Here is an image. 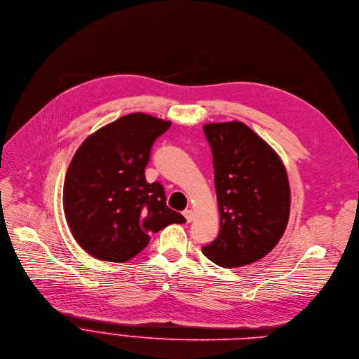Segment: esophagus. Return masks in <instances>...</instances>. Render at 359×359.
I'll return each mask as SVG.
<instances>
[{
  "mask_svg": "<svg viewBox=\"0 0 359 359\" xmlns=\"http://www.w3.org/2000/svg\"><path fill=\"white\" fill-rule=\"evenodd\" d=\"M183 215H184V217H186V220H187L189 223L194 219V213H193L190 209H186V210L183 212Z\"/></svg>",
  "mask_w": 359,
  "mask_h": 359,
  "instance_id": "esophagus-1",
  "label": "esophagus"
}]
</instances>
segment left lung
<instances>
[{
  "label": "left lung",
  "instance_id": "1",
  "mask_svg": "<svg viewBox=\"0 0 359 359\" xmlns=\"http://www.w3.org/2000/svg\"><path fill=\"white\" fill-rule=\"evenodd\" d=\"M220 232L203 253L222 268L249 265L280 241L289 219L290 190L275 150L241 121L210 123Z\"/></svg>",
  "mask_w": 359,
  "mask_h": 359
}]
</instances>
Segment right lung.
Here are the masks:
<instances>
[{"instance_id":"add662e5","label":"right lung","mask_w":359,"mask_h":359,"mask_svg":"<svg viewBox=\"0 0 359 359\" xmlns=\"http://www.w3.org/2000/svg\"><path fill=\"white\" fill-rule=\"evenodd\" d=\"M170 121L133 113L97 130L77 149L62 189V206L77 243L93 257L126 262L156 233L186 219L168 208L161 183L144 169L154 140Z\"/></svg>"}]
</instances>
